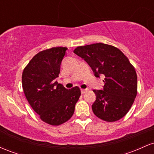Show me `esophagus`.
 <instances>
[{
  "label": "esophagus",
  "instance_id": "obj_1",
  "mask_svg": "<svg viewBox=\"0 0 154 154\" xmlns=\"http://www.w3.org/2000/svg\"><path fill=\"white\" fill-rule=\"evenodd\" d=\"M87 91H88V89H81V93H82V94L85 93Z\"/></svg>",
  "mask_w": 154,
  "mask_h": 154
}]
</instances>
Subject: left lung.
<instances>
[{"label": "left lung", "instance_id": "left-lung-1", "mask_svg": "<svg viewBox=\"0 0 154 154\" xmlns=\"http://www.w3.org/2000/svg\"><path fill=\"white\" fill-rule=\"evenodd\" d=\"M74 53L89 64L95 77H105L103 89L93 90L95 115L109 122L122 119L137 95V74L128 57L117 48L101 43L79 46Z\"/></svg>", "mask_w": 154, "mask_h": 154}]
</instances>
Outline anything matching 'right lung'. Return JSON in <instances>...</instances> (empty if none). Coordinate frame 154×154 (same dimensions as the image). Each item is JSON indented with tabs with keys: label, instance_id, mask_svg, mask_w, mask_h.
Returning <instances> with one entry per match:
<instances>
[{
	"label": "right lung",
	"instance_id": "obj_1",
	"mask_svg": "<svg viewBox=\"0 0 154 154\" xmlns=\"http://www.w3.org/2000/svg\"><path fill=\"white\" fill-rule=\"evenodd\" d=\"M67 48L42 51L30 60L22 73V88L29 105L44 122L58 126L72 117L81 95L78 87L66 89L59 77Z\"/></svg>",
	"mask_w": 154,
	"mask_h": 154
}]
</instances>
